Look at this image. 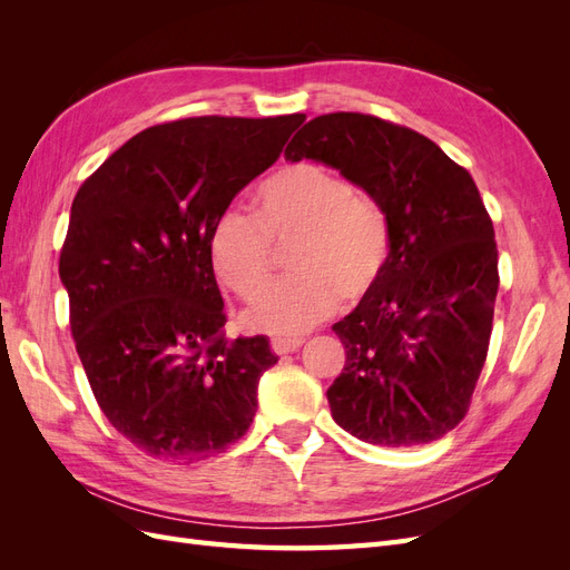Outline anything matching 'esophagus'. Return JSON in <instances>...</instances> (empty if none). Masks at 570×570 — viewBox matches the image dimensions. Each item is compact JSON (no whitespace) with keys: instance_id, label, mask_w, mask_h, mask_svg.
Segmentation results:
<instances>
[{"instance_id":"obj_1","label":"esophagus","mask_w":570,"mask_h":570,"mask_svg":"<svg viewBox=\"0 0 570 570\" xmlns=\"http://www.w3.org/2000/svg\"><path fill=\"white\" fill-rule=\"evenodd\" d=\"M304 337H273L271 347L275 354H292L302 347Z\"/></svg>"}]
</instances>
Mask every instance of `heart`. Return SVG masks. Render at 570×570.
Here are the masks:
<instances>
[{"label":"heart","instance_id":"obj_1","mask_svg":"<svg viewBox=\"0 0 570 570\" xmlns=\"http://www.w3.org/2000/svg\"><path fill=\"white\" fill-rule=\"evenodd\" d=\"M275 245L295 243V273L275 283L249 312L268 333L295 335L335 314L342 295L361 299L381 283L390 262V220L373 197L321 164H295L266 178L254 193V214L223 212L209 235V258L233 295H264Z\"/></svg>","mask_w":570,"mask_h":570}]
</instances>
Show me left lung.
<instances>
[{"label":"left lung","instance_id":"8db88e82","mask_svg":"<svg viewBox=\"0 0 570 570\" xmlns=\"http://www.w3.org/2000/svg\"><path fill=\"white\" fill-rule=\"evenodd\" d=\"M285 159L337 168L390 220L381 283L333 325L347 352L327 387L335 423L381 446L440 440L469 413L499 287L492 218L471 174L425 135L354 111L308 120Z\"/></svg>","mask_w":570,"mask_h":570}]
</instances>
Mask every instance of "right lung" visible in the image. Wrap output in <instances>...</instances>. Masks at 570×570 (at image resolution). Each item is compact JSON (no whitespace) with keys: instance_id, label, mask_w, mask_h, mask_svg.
<instances>
[{"instance_id":"obj_1","label":"right lung","mask_w":570,"mask_h":570,"mask_svg":"<svg viewBox=\"0 0 570 570\" xmlns=\"http://www.w3.org/2000/svg\"><path fill=\"white\" fill-rule=\"evenodd\" d=\"M304 114L199 116L151 126L85 180L59 275L85 375L142 454L204 461L243 438L264 335H226L209 235L233 197L281 157Z\"/></svg>"}]
</instances>
